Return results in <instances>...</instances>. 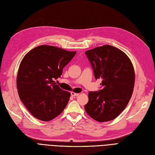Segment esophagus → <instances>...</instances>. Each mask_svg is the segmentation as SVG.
Instances as JSON below:
<instances>
[{"instance_id": "obj_1", "label": "esophagus", "mask_w": 155, "mask_h": 155, "mask_svg": "<svg viewBox=\"0 0 155 155\" xmlns=\"http://www.w3.org/2000/svg\"><path fill=\"white\" fill-rule=\"evenodd\" d=\"M79 94V93H74V92H72V93H71V95L72 96V97H77V96H78Z\"/></svg>"}]
</instances>
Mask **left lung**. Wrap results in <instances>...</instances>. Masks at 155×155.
Listing matches in <instances>:
<instances>
[{
    "instance_id": "8db88e82",
    "label": "left lung",
    "mask_w": 155,
    "mask_h": 155,
    "mask_svg": "<svg viewBox=\"0 0 155 155\" xmlns=\"http://www.w3.org/2000/svg\"><path fill=\"white\" fill-rule=\"evenodd\" d=\"M86 55L96 79H102L103 89L90 91L85 105L87 114L100 123L107 122L120 114L132 95L135 72L132 62L123 51L104 45L88 50Z\"/></svg>"
}]
</instances>
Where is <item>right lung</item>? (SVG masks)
<instances>
[{"mask_svg":"<svg viewBox=\"0 0 155 155\" xmlns=\"http://www.w3.org/2000/svg\"><path fill=\"white\" fill-rule=\"evenodd\" d=\"M76 54L48 45L28 51L21 62L16 84L19 97L35 118L49 121L59 115L70 100V93L54 81Z\"/></svg>","mask_w":155,"mask_h":155,"instance_id":"add662e5","label":"right lung"}]
</instances>
